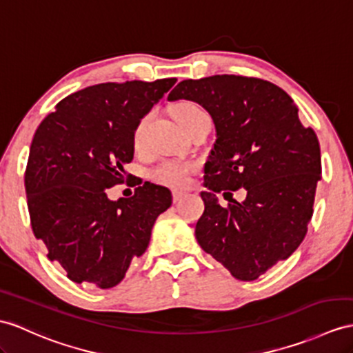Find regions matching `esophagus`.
Returning <instances> with one entry per match:
<instances>
[{
  "label": "esophagus",
  "instance_id": "obj_1",
  "mask_svg": "<svg viewBox=\"0 0 353 353\" xmlns=\"http://www.w3.org/2000/svg\"><path fill=\"white\" fill-rule=\"evenodd\" d=\"M184 196H185L184 192H174V193H172V199H174V203H178Z\"/></svg>",
  "mask_w": 353,
  "mask_h": 353
}]
</instances>
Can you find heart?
<instances>
[{"label":"heart","instance_id":"b5f03b06","mask_svg":"<svg viewBox=\"0 0 353 353\" xmlns=\"http://www.w3.org/2000/svg\"><path fill=\"white\" fill-rule=\"evenodd\" d=\"M174 114H175V118L178 119V123L183 127H185L188 123H192L194 118L206 114V112L193 101H183L175 106ZM148 124H150V115H145L134 127L133 147L136 151L143 150L145 145H147ZM192 172H193V166L188 165V163L178 161V160H168V161L160 163V165L152 170L151 178L161 185H166L170 188H184L188 184V181H190Z\"/></svg>","mask_w":353,"mask_h":353}]
</instances>
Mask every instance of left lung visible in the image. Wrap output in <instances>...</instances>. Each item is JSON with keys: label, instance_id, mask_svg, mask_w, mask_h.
Wrapping results in <instances>:
<instances>
[{"label": "left lung", "instance_id": "obj_1", "mask_svg": "<svg viewBox=\"0 0 353 353\" xmlns=\"http://www.w3.org/2000/svg\"><path fill=\"white\" fill-rule=\"evenodd\" d=\"M192 100L208 110L217 139L205 165V203L196 239L238 280L259 279L294 253L313 216L322 178L321 147L312 127L277 85L257 77L216 74L179 82L168 100ZM244 186L246 201L218 203L216 192Z\"/></svg>", "mask_w": 353, "mask_h": 353}]
</instances>
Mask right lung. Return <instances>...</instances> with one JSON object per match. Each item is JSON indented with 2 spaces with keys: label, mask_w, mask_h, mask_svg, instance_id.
I'll use <instances>...</instances> for the list:
<instances>
[{
  "label": "right lung",
  "mask_w": 353,
  "mask_h": 353,
  "mask_svg": "<svg viewBox=\"0 0 353 353\" xmlns=\"http://www.w3.org/2000/svg\"><path fill=\"white\" fill-rule=\"evenodd\" d=\"M175 82L92 85L59 101L34 133L25 169L31 228L72 281L117 286L172 205L168 188L151 183L118 201L106 190L125 181L134 127Z\"/></svg>",
  "instance_id": "1"
}]
</instances>
